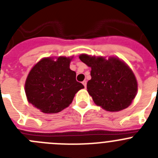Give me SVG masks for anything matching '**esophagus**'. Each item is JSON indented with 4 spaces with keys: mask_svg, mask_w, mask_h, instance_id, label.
Returning a JSON list of instances; mask_svg holds the SVG:
<instances>
[{
    "mask_svg": "<svg viewBox=\"0 0 158 158\" xmlns=\"http://www.w3.org/2000/svg\"><path fill=\"white\" fill-rule=\"evenodd\" d=\"M82 84H83V85H84L85 88H86V86H87V82H86V81H84L82 82Z\"/></svg>",
    "mask_w": 158,
    "mask_h": 158,
    "instance_id": "1",
    "label": "esophagus"
}]
</instances>
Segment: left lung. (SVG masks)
<instances>
[{"mask_svg":"<svg viewBox=\"0 0 158 158\" xmlns=\"http://www.w3.org/2000/svg\"><path fill=\"white\" fill-rule=\"evenodd\" d=\"M81 62L91 67L88 93L96 105L108 111H118L131 105L138 91V83L130 67L118 58L82 54Z\"/></svg>","mask_w":158,"mask_h":158,"instance_id":"8db88e82","label":"left lung"}]
</instances>
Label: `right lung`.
Returning a JSON list of instances; mask_svg holds the SVG:
<instances>
[{
	"mask_svg": "<svg viewBox=\"0 0 158 158\" xmlns=\"http://www.w3.org/2000/svg\"><path fill=\"white\" fill-rule=\"evenodd\" d=\"M72 58H44L31 69L25 81L28 102L42 112L62 111L72 103L84 85L76 81V73L69 69Z\"/></svg>",
	"mask_w": 158,
	"mask_h": 158,
	"instance_id": "add662e5",
	"label": "right lung"
}]
</instances>
